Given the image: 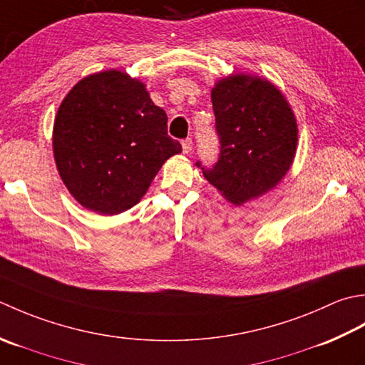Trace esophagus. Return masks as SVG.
<instances>
[{
  "label": "esophagus",
  "instance_id": "obj_1",
  "mask_svg": "<svg viewBox=\"0 0 365 365\" xmlns=\"http://www.w3.org/2000/svg\"><path fill=\"white\" fill-rule=\"evenodd\" d=\"M182 151H184V154H189L190 151H192V138H185V140H182Z\"/></svg>",
  "mask_w": 365,
  "mask_h": 365
}]
</instances>
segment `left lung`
I'll use <instances>...</instances> for the list:
<instances>
[{"label":"left lung","mask_w":365,"mask_h":365,"mask_svg":"<svg viewBox=\"0 0 365 365\" xmlns=\"http://www.w3.org/2000/svg\"><path fill=\"white\" fill-rule=\"evenodd\" d=\"M211 101L220 155L202 170L222 197L241 206L276 187L293 165L296 116L276 85L249 73L215 81Z\"/></svg>","instance_id":"left-lung-1"}]
</instances>
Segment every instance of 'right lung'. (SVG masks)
Returning <instances> with one entry per match:
<instances>
[{"label": "right lung", "instance_id": "right-lung-1", "mask_svg": "<svg viewBox=\"0 0 365 365\" xmlns=\"http://www.w3.org/2000/svg\"><path fill=\"white\" fill-rule=\"evenodd\" d=\"M167 121L145 83L125 72L81 78L53 124L55 163L71 195L102 215L135 206L163 162L182 151L168 137Z\"/></svg>", "mask_w": 365, "mask_h": 365}]
</instances>
